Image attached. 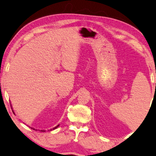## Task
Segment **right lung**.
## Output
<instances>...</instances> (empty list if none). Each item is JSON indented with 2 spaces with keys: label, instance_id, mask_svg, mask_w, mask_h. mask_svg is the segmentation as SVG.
I'll list each match as a JSON object with an SVG mask.
<instances>
[{
  "label": "right lung",
  "instance_id": "obj_1",
  "mask_svg": "<svg viewBox=\"0 0 156 156\" xmlns=\"http://www.w3.org/2000/svg\"><path fill=\"white\" fill-rule=\"evenodd\" d=\"M58 126H59V125H58V126H56V127H55V128H53V130H54V129L57 128H58ZM32 129H33V128H32ZM33 130H35V129H33ZM40 131H41V132H45V130H40Z\"/></svg>",
  "mask_w": 156,
  "mask_h": 156
}]
</instances>
